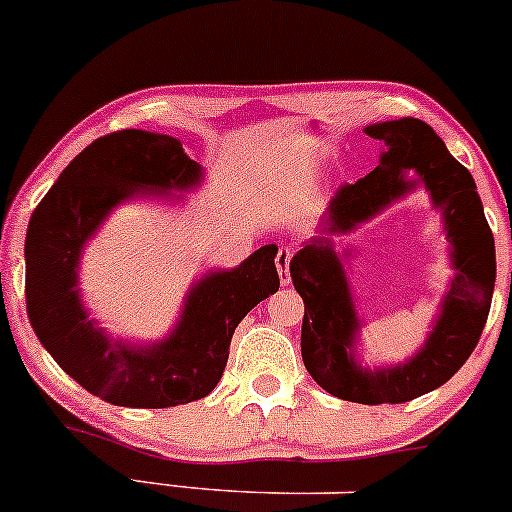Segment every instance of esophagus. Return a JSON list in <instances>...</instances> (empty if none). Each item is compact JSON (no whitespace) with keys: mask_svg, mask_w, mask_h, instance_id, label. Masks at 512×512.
<instances>
[{"mask_svg":"<svg viewBox=\"0 0 512 512\" xmlns=\"http://www.w3.org/2000/svg\"><path fill=\"white\" fill-rule=\"evenodd\" d=\"M291 260H293V248L281 245L279 252H276V269H279V279L283 286L291 283Z\"/></svg>","mask_w":512,"mask_h":512,"instance_id":"esophagus-1","label":"esophagus"}]
</instances>
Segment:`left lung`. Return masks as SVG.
<instances>
[{
    "label": "left lung",
    "instance_id": "left-lung-1",
    "mask_svg": "<svg viewBox=\"0 0 512 512\" xmlns=\"http://www.w3.org/2000/svg\"><path fill=\"white\" fill-rule=\"evenodd\" d=\"M384 145L372 174L341 186L329 202L319 233L291 260V279L305 303L300 350L310 377L331 396L353 403H408L446 384L472 355L489 317L496 283V248L474 178L446 150L429 123L381 121L365 128ZM415 170L444 217L458 275L442 301L435 329L403 366L369 370L356 362L359 333L352 294L331 235L354 230L414 187L404 174Z\"/></svg>",
    "mask_w": 512,
    "mask_h": 512
}]
</instances>
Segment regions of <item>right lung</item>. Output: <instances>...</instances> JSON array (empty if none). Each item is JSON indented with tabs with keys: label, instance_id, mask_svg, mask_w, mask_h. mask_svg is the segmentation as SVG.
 I'll list each match as a JSON object with an SVG mask.
<instances>
[{
	"label": "right lung",
	"instance_id": "1",
	"mask_svg": "<svg viewBox=\"0 0 512 512\" xmlns=\"http://www.w3.org/2000/svg\"><path fill=\"white\" fill-rule=\"evenodd\" d=\"M202 166L171 135H104L61 171L35 207L26 233V305L35 336L57 365L92 396L123 408H171L205 398L224 374L236 326L279 291L276 245H262L236 269L193 283L169 336L131 343L104 334L78 288L85 243L133 197L200 186Z\"/></svg>",
	"mask_w": 512,
	"mask_h": 512
}]
</instances>
